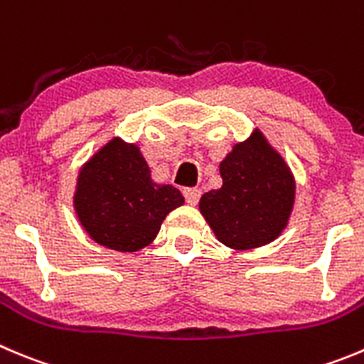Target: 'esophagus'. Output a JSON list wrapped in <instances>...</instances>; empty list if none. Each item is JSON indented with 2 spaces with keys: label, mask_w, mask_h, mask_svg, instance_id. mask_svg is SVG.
Masks as SVG:
<instances>
[{
  "label": "esophagus",
  "mask_w": 364,
  "mask_h": 364,
  "mask_svg": "<svg viewBox=\"0 0 364 364\" xmlns=\"http://www.w3.org/2000/svg\"><path fill=\"white\" fill-rule=\"evenodd\" d=\"M183 196H185V201L188 203V205H198L199 198H201V190L185 188L183 190Z\"/></svg>",
  "instance_id": "34e87169"
}]
</instances>
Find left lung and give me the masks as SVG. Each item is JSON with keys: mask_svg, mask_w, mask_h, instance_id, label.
<instances>
[{"mask_svg": "<svg viewBox=\"0 0 364 364\" xmlns=\"http://www.w3.org/2000/svg\"><path fill=\"white\" fill-rule=\"evenodd\" d=\"M223 186L199 201L217 239L233 250L269 244L287 226L294 205V179L282 156L260 131L220 161Z\"/></svg>", "mask_w": 364, "mask_h": 364, "instance_id": "obj_1", "label": "left lung"}]
</instances>
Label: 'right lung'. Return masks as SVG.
I'll return each instance as SVG.
<instances>
[{"label": "right lung", "instance_id": "1", "mask_svg": "<svg viewBox=\"0 0 364 364\" xmlns=\"http://www.w3.org/2000/svg\"><path fill=\"white\" fill-rule=\"evenodd\" d=\"M185 203L172 185L151 179L136 145L113 138L80 168L73 205L80 224L98 244L138 251L158 235L161 223Z\"/></svg>", "mask_w": 364, "mask_h": 364}]
</instances>
